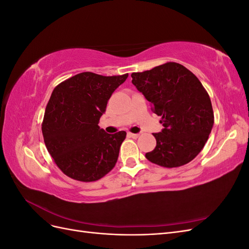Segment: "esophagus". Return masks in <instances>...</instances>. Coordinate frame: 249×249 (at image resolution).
Instances as JSON below:
<instances>
[{
  "instance_id": "34e87169",
  "label": "esophagus",
  "mask_w": 249,
  "mask_h": 249,
  "mask_svg": "<svg viewBox=\"0 0 249 249\" xmlns=\"http://www.w3.org/2000/svg\"><path fill=\"white\" fill-rule=\"evenodd\" d=\"M127 135H129V137H131V138L137 139V138L139 137V135H140V134H135V133H131V132H129V133H127Z\"/></svg>"
}]
</instances>
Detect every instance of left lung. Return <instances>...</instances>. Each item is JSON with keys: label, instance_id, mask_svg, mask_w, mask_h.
Wrapping results in <instances>:
<instances>
[{"label": "left lung", "instance_id": "8db88e82", "mask_svg": "<svg viewBox=\"0 0 249 249\" xmlns=\"http://www.w3.org/2000/svg\"><path fill=\"white\" fill-rule=\"evenodd\" d=\"M132 83L161 116V133L153 134L157 145L146 159L162 167H179L196 157L214 124L210 96L200 81L182 64L166 62L133 72Z\"/></svg>", "mask_w": 249, "mask_h": 249}]
</instances>
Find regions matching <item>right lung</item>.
Segmentation results:
<instances>
[{
  "instance_id": "1",
  "label": "right lung",
  "mask_w": 249,
  "mask_h": 249,
  "mask_svg": "<svg viewBox=\"0 0 249 249\" xmlns=\"http://www.w3.org/2000/svg\"><path fill=\"white\" fill-rule=\"evenodd\" d=\"M127 76L105 77L85 71L53 90L41 130L48 152L65 176L94 182L115 166L126 133L107 134L100 129L99 122L112 93Z\"/></svg>"
}]
</instances>
